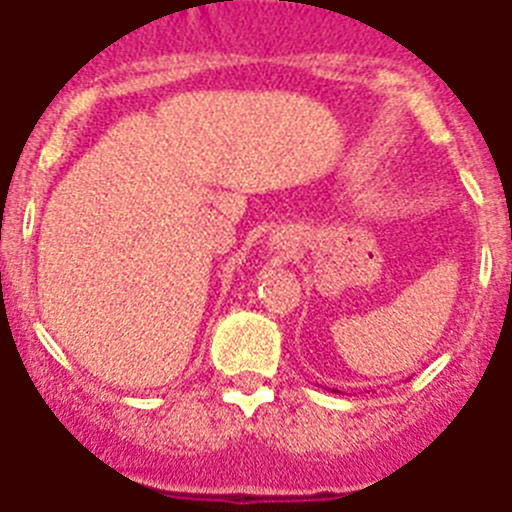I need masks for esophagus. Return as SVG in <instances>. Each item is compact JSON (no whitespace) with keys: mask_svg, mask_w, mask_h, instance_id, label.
Listing matches in <instances>:
<instances>
[{"mask_svg":"<svg viewBox=\"0 0 512 512\" xmlns=\"http://www.w3.org/2000/svg\"><path fill=\"white\" fill-rule=\"evenodd\" d=\"M270 245H275V250H293L296 247V237L290 232H280V234H273V239H270Z\"/></svg>","mask_w":512,"mask_h":512,"instance_id":"1","label":"esophagus"}]
</instances>
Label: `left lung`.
<instances>
[{"instance_id":"left-lung-1","label":"left lung","mask_w":512,"mask_h":512,"mask_svg":"<svg viewBox=\"0 0 512 512\" xmlns=\"http://www.w3.org/2000/svg\"><path fill=\"white\" fill-rule=\"evenodd\" d=\"M336 393H339V390H336Z\"/></svg>"}]
</instances>
